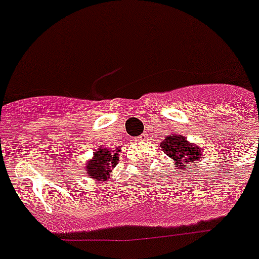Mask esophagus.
<instances>
[{"label":"esophagus","mask_w":259,"mask_h":259,"mask_svg":"<svg viewBox=\"0 0 259 259\" xmlns=\"http://www.w3.org/2000/svg\"><path fill=\"white\" fill-rule=\"evenodd\" d=\"M138 140H140V141H145V140H146V136H145V134H141V136L138 137Z\"/></svg>","instance_id":"esophagus-1"}]
</instances>
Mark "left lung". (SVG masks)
<instances>
[{
    "mask_svg": "<svg viewBox=\"0 0 259 259\" xmlns=\"http://www.w3.org/2000/svg\"><path fill=\"white\" fill-rule=\"evenodd\" d=\"M161 149L165 151L166 155L176 161L180 169H186L189 163H197V161L202 159V151L197 145L188 142V140L182 136L170 134L165 137V141L161 142Z\"/></svg>",
    "mask_w": 259,
    "mask_h": 259,
    "instance_id": "left-lung-1",
    "label": "left lung"
}]
</instances>
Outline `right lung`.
Returning <instances> with one entry per match:
<instances>
[{"label":"right lung","mask_w":259,"mask_h":259,"mask_svg":"<svg viewBox=\"0 0 259 259\" xmlns=\"http://www.w3.org/2000/svg\"><path fill=\"white\" fill-rule=\"evenodd\" d=\"M119 150V149H118ZM119 159L118 153L105 148H101L94 153V157L92 161L86 163V173L89 174L90 178L94 180H108L110 169L115 167L117 161Z\"/></svg>","instance_id":"right-lung-1"}]
</instances>
